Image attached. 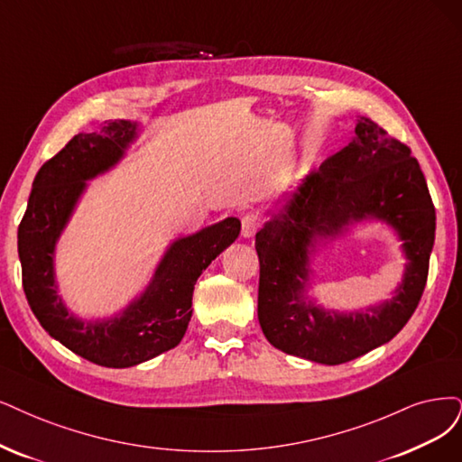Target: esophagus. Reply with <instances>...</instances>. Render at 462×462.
Here are the masks:
<instances>
[{"label": "esophagus", "mask_w": 462, "mask_h": 462, "mask_svg": "<svg viewBox=\"0 0 462 462\" xmlns=\"http://www.w3.org/2000/svg\"><path fill=\"white\" fill-rule=\"evenodd\" d=\"M259 226H261L259 215L247 213V215L242 217V236H244V237H253L254 234H257Z\"/></svg>", "instance_id": "1"}]
</instances>
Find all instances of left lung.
I'll list each match as a JSON object with an SVG mask.
<instances>
[{"label": "left lung", "instance_id": "left-lung-1", "mask_svg": "<svg viewBox=\"0 0 462 462\" xmlns=\"http://www.w3.org/2000/svg\"><path fill=\"white\" fill-rule=\"evenodd\" d=\"M377 217L399 232L408 263L395 297L365 311L329 313L305 297L316 239ZM436 209L419 162L369 117L257 232L259 323L278 350L316 364L356 360L394 338L422 297L434 247Z\"/></svg>", "mask_w": 462, "mask_h": 462}]
</instances>
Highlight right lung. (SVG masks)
<instances>
[{"label": "right lung", "mask_w": 462, "mask_h": 462, "mask_svg": "<svg viewBox=\"0 0 462 462\" xmlns=\"http://www.w3.org/2000/svg\"><path fill=\"white\" fill-rule=\"evenodd\" d=\"M136 139V124L117 119L97 133H79L42 165L19 226L23 287L42 328L68 350L102 367H131L175 348L192 318L201 272L240 236L228 217L169 245L146 291L119 314L83 321L57 293L55 245L88 182L106 173Z\"/></svg>", "instance_id": "right-lung-1"}]
</instances>
